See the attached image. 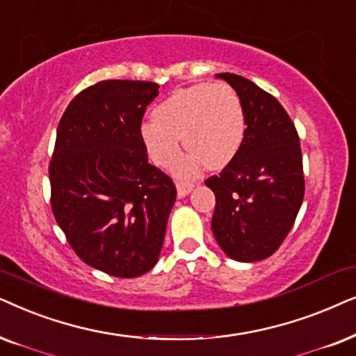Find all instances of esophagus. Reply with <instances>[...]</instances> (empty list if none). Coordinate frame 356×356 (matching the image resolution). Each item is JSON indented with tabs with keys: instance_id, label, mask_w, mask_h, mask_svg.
<instances>
[{
	"instance_id": "1",
	"label": "esophagus",
	"mask_w": 356,
	"mask_h": 356,
	"mask_svg": "<svg viewBox=\"0 0 356 356\" xmlns=\"http://www.w3.org/2000/svg\"><path fill=\"white\" fill-rule=\"evenodd\" d=\"M193 186H195V184H193V182L177 181V182H175V187H177V195H179V197H186L187 193L192 191Z\"/></svg>"
}]
</instances>
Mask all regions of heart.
<instances>
[{
    "label": "heart",
    "instance_id": "heart-1",
    "mask_svg": "<svg viewBox=\"0 0 356 356\" xmlns=\"http://www.w3.org/2000/svg\"><path fill=\"white\" fill-rule=\"evenodd\" d=\"M154 120L141 125V140L161 168L175 161L181 138L191 151L177 169L193 174L198 165L220 169L234 159L245 134L243 102L229 84L200 83L175 89L153 111Z\"/></svg>",
    "mask_w": 356,
    "mask_h": 356
}]
</instances>
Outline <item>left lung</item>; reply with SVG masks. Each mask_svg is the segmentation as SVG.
Returning <instances> with one entry per match:
<instances>
[{
    "label": "left lung",
    "mask_w": 356,
    "mask_h": 356,
    "mask_svg": "<svg viewBox=\"0 0 356 356\" xmlns=\"http://www.w3.org/2000/svg\"><path fill=\"white\" fill-rule=\"evenodd\" d=\"M216 78L238 92L245 134L234 159L205 181L216 197L211 229L231 259L257 262L280 248L305 198L300 136L272 94L243 76Z\"/></svg>",
    "instance_id": "1"
}]
</instances>
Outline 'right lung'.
I'll use <instances>...</instances> for the list:
<instances>
[{
    "mask_svg": "<svg viewBox=\"0 0 356 356\" xmlns=\"http://www.w3.org/2000/svg\"><path fill=\"white\" fill-rule=\"evenodd\" d=\"M158 84L107 79L83 89L61 117L49 165L50 203L84 264L135 278L158 262L172 179L148 163L141 140Z\"/></svg>",
    "mask_w": 356,
    "mask_h": 356,
    "instance_id": "add662e5",
    "label": "right lung"
}]
</instances>
